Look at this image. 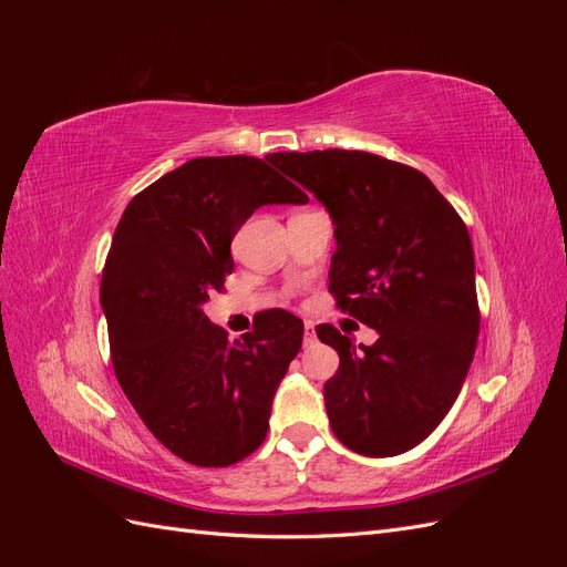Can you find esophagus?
Listing matches in <instances>:
<instances>
[{
  "label": "esophagus",
  "mask_w": 567,
  "mask_h": 567,
  "mask_svg": "<svg viewBox=\"0 0 567 567\" xmlns=\"http://www.w3.org/2000/svg\"><path fill=\"white\" fill-rule=\"evenodd\" d=\"M315 340H317V333H315V323L307 321V323H305V346H312Z\"/></svg>",
  "instance_id": "esophagus-1"
}]
</instances>
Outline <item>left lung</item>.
I'll list each match as a JSON object with an SVG mask.
<instances>
[{"label":"left lung","mask_w":567,"mask_h":567,"mask_svg":"<svg viewBox=\"0 0 567 567\" xmlns=\"http://www.w3.org/2000/svg\"><path fill=\"white\" fill-rule=\"evenodd\" d=\"M331 213L336 307L379 331L354 348L319 323L340 367L323 385L333 435L364 456L416 447L447 416L471 369L480 310L471 234L419 169L367 151L271 153Z\"/></svg>","instance_id":"left-lung-1"}]
</instances>
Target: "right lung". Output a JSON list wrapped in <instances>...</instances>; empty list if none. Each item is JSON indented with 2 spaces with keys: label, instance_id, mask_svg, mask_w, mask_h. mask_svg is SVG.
Instances as JSON below:
<instances>
[{
  "label": "right lung",
  "instance_id": "right-lung-1",
  "mask_svg": "<svg viewBox=\"0 0 567 567\" xmlns=\"http://www.w3.org/2000/svg\"><path fill=\"white\" fill-rule=\"evenodd\" d=\"M274 203L307 194L260 158H194L136 194L113 234L101 307L115 379L156 440L194 466H231L260 447L302 348L290 312H265L234 342L203 312L234 269L231 238Z\"/></svg>",
  "mask_w": 567,
  "mask_h": 567
}]
</instances>
